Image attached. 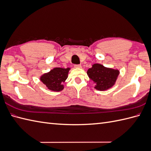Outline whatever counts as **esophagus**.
Masks as SVG:
<instances>
[{
    "instance_id": "1",
    "label": "esophagus",
    "mask_w": 151,
    "mask_h": 151,
    "mask_svg": "<svg viewBox=\"0 0 151 151\" xmlns=\"http://www.w3.org/2000/svg\"><path fill=\"white\" fill-rule=\"evenodd\" d=\"M75 68H81L82 65L80 64H76V65H75Z\"/></svg>"
}]
</instances>
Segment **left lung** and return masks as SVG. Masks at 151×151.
<instances>
[{
  "instance_id": "8db88e82",
  "label": "left lung",
  "mask_w": 151,
  "mask_h": 151,
  "mask_svg": "<svg viewBox=\"0 0 151 151\" xmlns=\"http://www.w3.org/2000/svg\"><path fill=\"white\" fill-rule=\"evenodd\" d=\"M119 73L118 70L107 68L101 64H95L88 69L87 74L89 78L95 83L94 88L99 91H105L114 86Z\"/></svg>"
}]
</instances>
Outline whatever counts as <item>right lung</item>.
<instances>
[{
	"instance_id": "right-lung-1",
	"label": "right lung",
	"mask_w": 151,
	"mask_h": 151,
	"mask_svg": "<svg viewBox=\"0 0 151 151\" xmlns=\"http://www.w3.org/2000/svg\"><path fill=\"white\" fill-rule=\"evenodd\" d=\"M69 69L70 68H55L42 76L40 80L49 89L53 91H60L64 89L62 83L67 79Z\"/></svg>"
}]
</instances>
